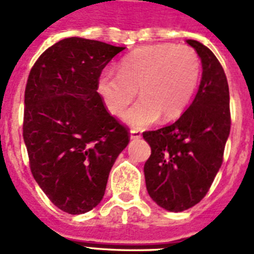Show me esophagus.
I'll return each mask as SVG.
<instances>
[{
  "label": "esophagus",
  "instance_id": "esophagus-1",
  "mask_svg": "<svg viewBox=\"0 0 254 254\" xmlns=\"http://www.w3.org/2000/svg\"><path fill=\"white\" fill-rule=\"evenodd\" d=\"M141 137H142V134H141L138 130H134V129H133V130H130V139H133V141H134V139H138V138H141Z\"/></svg>",
  "mask_w": 254,
  "mask_h": 254
}]
</instances>
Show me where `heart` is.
<instances>
[{
	"label": "heart",
	"mask_w": 254,
	"mask_h": 254,
	"mask_svg": "<svg viewBox=\"0 0 254 254\" xmlns=\"http://www.w3.org/2000/svg\"><path fill=\"white\" fill-rule=\"evenodd\" d=\"M200 59L195 50L173 43L143 46L120 61L119 72L105 69L97 79V91L112 115L120 116L137 95L138 100L125 113L130 127L143 129L162 116L182 115L196 89Z\"/></svg>",
	"instance_id": "heart-1"
}]
</instances>
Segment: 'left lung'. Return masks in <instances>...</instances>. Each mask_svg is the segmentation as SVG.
Masks as SVG:
<instances>
[{
  "mask_svg": "<svg viewBox=\"0 0 254 254\" xmlns=\"http://www.w3.org/2000/svg\"><path fill=\"white\" fill-rule=\"evenodd\" d=\"M203 73L189 109L169 127L145 131L151 154L143 166L147 192L170 212L191 208L205 196L223 163L231 130L229 88L220 62L200 42L187 39Z\"/></svg>",
  "mask_w": 254,
  "mask_h": 254,
  "instance_id": "left-lung-1",
  "label": "left lung"
}]
</instances>
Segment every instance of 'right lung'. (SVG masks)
<instances>
[{
    "instance_id": "right-lung-1",
    "label": "right lung",
    "mask_w": 254,
    "mask_h": 254,
    "mask_svg": "<svg viewBox=\"0 0 254 254\" xmlns=\"http://www.w3.org/2000/svg\"><path fill=\"white\" fill-rule=\"evenodd\" d=\"M125 47L65 38L30 71L25 89L23 141L30 169L58 208L80 215L99 204L127 129L108 113L97 92L104 67Z\"/></svg>"
}]
</instances>
